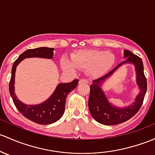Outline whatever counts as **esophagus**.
Segmentation results:
<instances>
[{
    "label": "esophagus",
    "instance_id": "34e87169",
    "mask_svg": "<svg viewBox=\"0 0 155 155\" xmlns=\"http://www.w3.org/2000/svg\"><path fill=\"white\" fill-rule=\"evenodd\" d=\"M79 84H82V83H85V84H87V83H88V80L87 79H81L80 80H79Z\"/></svg>",
    "mask_w": 155,
    "mask_h": 155
}]
</instances>
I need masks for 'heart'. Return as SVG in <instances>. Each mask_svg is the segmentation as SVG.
<instances>
[{"label": "heart", "instance_id": "1", "mask_svg": "<svg viewBox=\"0 0 155 155\" xmlns=\"http://www.w3.org/2000/svg\"><path fill=\"white\" fill-rule=\"evenodd\" d=\"M114 63V56L110 52L98 50H82L71 56V60L61 59V67L65 71H75L76 68H87V74L93 78L103 76Z\"/></svg>", "mask_w": 155, "mask_h": 155}]
</instances>
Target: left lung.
Masks as SVG:
<instances>
[{"label":"left lung","mask_w":155,"mask_h":155,"mask_svg":"<svg viewBox=\"0 0 155 155\" xmlns=\"http://www.w3.org/2000/svg\"><path fill=\"white\" fill-rule=\"evenodd\" d=\"M124 58H125L124 61L119 64L107 74L93 81V84L90 86L89 110L93 118L102 125H117L131 119L140 110L146 95L147 82L144 75L142 59L127 50H124ZM126 64H131L135 67L136 83L140 92L131 105L121 108L116 107L109 102L106 94L101 87L106 79L110 78L117 69Z\"/></svg>","instance_id":"1"}]
</instances>
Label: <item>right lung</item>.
<instances>
[{"label": "right lung", "mask_w": 155, "mask_h": 155, "mask_svg": "<svg viewBox=\"0 0 155 155\" xmlns=\"http://www.w3.org/2000/svg\"><path fill=\"white\" fill-rule=\"evenodd\" d=\"M54 48H38L30 49L19 56L13 63L12 76L9 82V93L13 102L21 114L26 118L35 123L41 125H49L58 121L64 114L66 98L71 91L74 90L77 86L79 80L75 79L69 83H60L57 85L54 92L45 102L38 105H27L18 99L15 93V78L16 68L24 58H53Z\"/></svg>", "instance_id": "add662e5"}]
</instances>
